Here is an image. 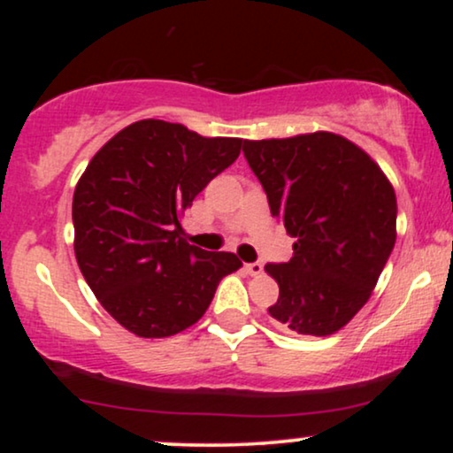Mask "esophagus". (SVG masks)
<instances>
[{
    "mask_svg": "<svg viewBox=\"0 0 453 453\" xmlns=\"http://www.w3.org/2000/svg\"><path fill=\"white\" fill-rule=\"evenodd\" d=\"M244 270H247L251 277H259V274L264 273V266L259 262H253V264H244Z\"/></svg>",
    "mask_w": 453,
    "mask_h": 453,
    "instance_id": "obj_1",
    "label": "esophagus"
}]
</instances>
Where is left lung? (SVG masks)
I'll list each match as a JSON object with an SVG mask.
<instances>
[{
  "label": "left lung",
  "mask_w": 453,
  "mask_h": 453,
  "mask_svg": "<svg viewBox=\"0 0 453 453\" xmlns=\"http://www.w3.org/2000/svg\"><path fill=\"white\" fill-rule=\"evenodd\" d=\"M270 212L294 256L264 270L279 283L268 313L296 334L330 336L375 289L396 242V194L366 150L332 132L244 140Z\"/></svg>",
  "instance_id": "8db88e82"
}]
</instances>
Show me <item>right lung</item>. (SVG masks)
Masks as SVG:
<instances>
[{"mask_svg": "<svg viewBox=\"0 0 453 453\" xmlns=\"http://www.w3.org/2000/svg\"><path fill=\"white\" fill-rule=\"evenodd\" d=\"M242 138H209L142 119L114 134L78 179L72 202L82 277L117 324L142 339L194 326L242 262L187 242L185 211L241 155Z\"/></svg>", "mask_w": 453, "mask_h": 453, "instance_id": "add662e5", "label": "right lung"}]
</instances>
